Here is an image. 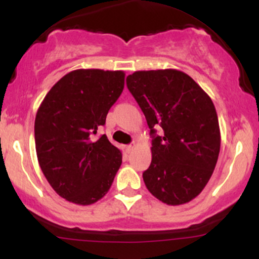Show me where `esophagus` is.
Returning a JSON list of instances; mask_svg holds the SVG:
<instances>
[{
    "label": "esophagus",
    "instance_id": "obj_1",
    "mask_svg": "<svg viewBox=\"0 0 259 259\" xmlns=\"http://www.w3.org/2000/svg\"><path fill=\"white\" fill-rule=\"evenodd\" d=\"M133 150H134V145H126V146H125V151L127 153L132 152Z\"/></svg>",
    "mask_w": 259,
    "mask_h": 259
}]
</instances>
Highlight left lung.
<instances>
[{"label":"left lung","mask_w":259,"mask_h":259,"mask_svg":"<svg viewBox=\"0 0 259 259\" xmlns=\"http://www.w3.org/2000/svg\"><path fill=\"white\" fill-rule=\"evenodd\" d=\"M126 86L153 138L152 162L142 174L147 190L170 206L194 200L212 177L221 150L212 100L191 76L177 69L139 70L127 75Z\"/></svg>","instance_id":"8db88e82"}]
</instances>
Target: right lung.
<instances>
[{
  "instance_id": "obj_1",
  "label": "right lung",
  "mask_w": 259,
  "mask_h": 259,
  "mask_svg": "<svg viewBox=\"0 0 259 259\" xmlns=\"http://www.w3.org/2000/svg\"><path fill=\"white\" fill-rule=\"evenodd\" d=\"M124 79L121 70H73L52 86L38 107V164L52 189L67 201L89 206L111 189L121 153L106 135L92 136L105 125Z\"/></svg>"
}]
</instances>
